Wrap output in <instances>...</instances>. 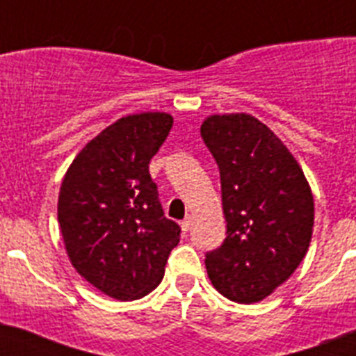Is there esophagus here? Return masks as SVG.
I'll return each mask as SVG.
<instances>
[{"instance_id": "esophagus-1", "label": "esophagus", "mask_w": 356, "mask_h": 356, "mask_svg": "<svg viewBox=\"0 0 356 356\" xmlns=\"http://www.w3.org/2000/svg\"><path fill=\"white\" fill-rule=\"evenodd\" d=\"M191 226H193V219H191V217H185L184 221H181V229H184V234H187L188 229H191Z\"/></svg>"}]
</instances>
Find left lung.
I'll return each instance as SVG.
<instances>
[{
  "label": "left lung",
  "mask_w": 356,
  "mask_h": 356,
  "mask_svg": "<svg viewBox=\"0 0 356 356\" xmlns=\"http://www.w3.org/2000/svg\"><path fill=\"white\" fill-rule=\"evenodd\" d=\"M201 137L219 168L226 219V238L207 253V273L225 298L254 303L305 259L312 191L291 151L253 115H210Z\"/></svg>",
  "instance_id": "obj_1"
}]
</instances>
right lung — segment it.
<instances>
[{
	"label": "right lung",
	"mask_w": 356,
	"mask_h": 356,
	"mask_svg": "<svg viewBox=\"0 0 356 356\" xmlns=\"http://www.w3.org/2000/svg\"><path fill=\"white\" fill-rule=\"evenodd\" d=\"M172 118H121L72 160L58 194V225L72 267L103 294L139 300L162 282L181 228L163 216L149 162Z\"/></svg>",
	"instance_id": "add662e5"
}]
</instances>
